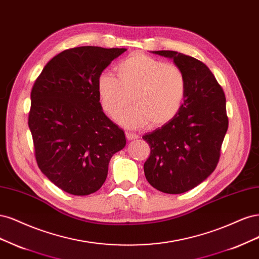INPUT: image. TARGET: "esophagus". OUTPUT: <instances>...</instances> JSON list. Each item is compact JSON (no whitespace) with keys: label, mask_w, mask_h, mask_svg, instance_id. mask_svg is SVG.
Wrapping results in <instances>:
<instances>
[{"label":"esophagus","mask_w":259,"mask_h":259,"mask_svg":"<svg viewBox=\"0 0 259 259\" xmlns=\"http://www.w3.org/2000/svg\"><path fill=\"white\" fill-rule=\"evenodd\" d=\"M126 138H127V140H136V139H138L139 138V136L138 135H136V133H133V132H126Z\"/></svg>","instance_id":"34e87169"}]
</instances>
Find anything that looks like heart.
<instances>
[{
	"label": "heart",
	"instance_id": "1",
	"mask_svg": "<svg viewBox=\"0 0 259 259\" xmlns=\"http://www.w3.org/2000/svg\"><path fill=\"white\" fill-rule=\"evenodd\" d=\"M118 77L104 72L98 78V94L103 111L127 128L161 126L179 114L186 96V77L178 65L135 53L116 66Z\"/></svg>",
	"mask_w": 259,
	"mask_h": 259
}]
</instances>
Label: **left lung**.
<instances>
[{
	"label": "left lung",
	"mask_w": 259,
	"mask_h": 259,
	"mask_svg": "<svg viewBox=\"0 0 259 259\" xmlns=\"http://www.w3.org/2000/svg\"><path fill=\"white\" fill-rule=\"evenodd\" d=\"M171 58L184 72L186 96L179 114L143 136L151 147L145 178L165 194H183L215 170L228 129L226 98L207 66L194 57L173 51L153 52Z\"/></svg>",
	"instance_id": "obj_1"
}]
</instances>
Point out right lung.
Listing matches in <instances>:
<instances>
[{"label":"right lung","instance_id":"obj_1","mask_svg":"<svg viewBox=\"0 0 259 259\" xmlns=\"http://www.w3.org/2000/svg\"><path fill=\"white\" fill-rule=\"evenodd\" d=\"M126 48L81 46L49 61L31 91L29 128L38 168L65 193L101 188L112 156L126 145L122 129L102 111L98 78Z\"/></svg>","mask_w":259,"mask_h":259}]
</instances>
